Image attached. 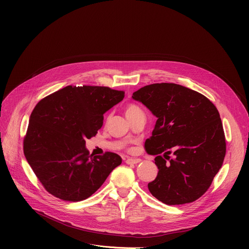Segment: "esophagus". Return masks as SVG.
<instances>
[{"instance_id":"1","label":"esophagus","mask_w":249,"mask_h":249,"mask_svg":"<svg viewBox=\"0 0 249 249\" xmlns=\"http://www.w3.org/2000/svg\"><path fill=\"white\" fill-rule=\"evenodd\" d=\"M141 161L142 160L140 159H127L126 160V163H128V164H137Z\"/></svg>"}]
</instances>
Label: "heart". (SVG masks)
Returning <instances> with one entry per match:
<instances>
[{"mask_svg":"<svg viewBox=\"0 0 249 249\" xmlns=\"http://www.w3.org/2000/svg\"><path fill=\"white\" fill-rule=\"evenodd\" d=\"M140 111H141V109L138 107V106H136L134 104H130L126 107L125 113H126V116H131V115H134V114H136Z\"/></svg>","mask_w":249,"mask_h":249,"instance_id":"b5f03b06","label":"heart"}]
</instances>
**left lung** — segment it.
Masks as SVG:
<instances>
[{"instance_id": "left-lung-1", "label": "left lung", "mask_w": 249, "mask_h": 249, "mask_svg": "<svg viewBox=\"0 0 249 249\" xmlns=\"http://www.w3.org/2000/svg\"><path fill=\"white\" fill-rule=\"evenodd\" d=\"M132 97L157 117L153 135L145 143L159 168L156 179L148 184L150 192L166 205L197 200L212 184L226 156L216 106L193 89L168 83L146 86Z\"/></svg>"}]
</instances>
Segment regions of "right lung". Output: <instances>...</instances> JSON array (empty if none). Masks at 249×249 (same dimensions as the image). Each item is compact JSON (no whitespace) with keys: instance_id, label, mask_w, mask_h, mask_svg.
Returning a JSON list of instances; mask_svg holds the SVG:
<instances>
[{"instance_id":"1","label":"right lung","mask_w":249,"mask_h":249,"mask_svg":"<svg viewBox=\"0 0 249 249\" xmlns=\"http://www.w3.org/2000/svg\"><path fill=\"white\" fill-rule=\"evenodd\" d=\"M124 91L107 87L68 86L41 99L29 119L23 153L44 188L65 201L91 196L121 164L114 153L89 155L103 114L122 101Z\"/></svg>"}]
</instances>
